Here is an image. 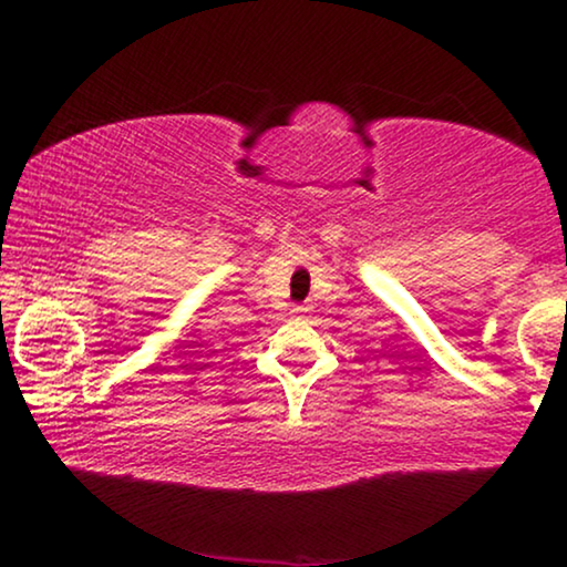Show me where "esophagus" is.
I'll list each match as a JSON object with an SVG mask.
<instances>
[{
  "instance_id": "1",
  "label": "esophagus",
  "mask_w": 567,
  "mask_h": 567,
  "mask_svg": "<svg viewBox=\"0 0 567 567\" xmlns=\"http://www.w3.org/2000/svg\"><path fill=\"white\" fill-rule=\"evenodd\" d=\"M293 315H297V317H307L309 309H307V307H293Z\"/></svg>"
}]
</instances>
